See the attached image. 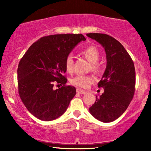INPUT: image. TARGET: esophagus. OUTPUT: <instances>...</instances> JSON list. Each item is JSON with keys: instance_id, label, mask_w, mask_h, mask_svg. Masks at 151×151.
Instances as JSON below:
<instances>
[{"instance_id": "esophagus-1", "label": "esophagus", "mask_w": 151, "mask_h": 151, "mask_svg": "<svg viewBox=\"0 0 151 151\" xmlns=\"http://www.w3.org/2000/svg\"><path fill=\"white\" fill-rule=\"evenodd\" d=\"M77 92L78 93H80V94H85L86 93V91H84V90H82L81 89H79V88H77Z\"/></svg>"}]
</instances>
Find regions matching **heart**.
Returning a JSON list of instances; mask_svg holds the SVG:
<instances>
[{
    "mask_svg": "<svg viewBox=\"0 0 151 151\" xmlns=\"http://www.w3.org/2000/svg\"><path fill=\"white\" fill-rule=\"evenodd\" d=\"M81 55L85 58L88 61L90 62L89 70L93 72L99 73L102 70L101 65L98 62L100 58V52L98 48L95 46H89L84 48L81 52ZM65 70L68 73H71L73 71L74 60L71 55H68L65 61ZM95 81V78L91 74L82 75L78 74L70 79V83L72 85L77 86L79 88H87L89 85Z\"/></svg>",
    "mask_w": 151,
    "mask_h": 151,
    "instance_id": "1",
    "label": "heart"
}]
</instances>
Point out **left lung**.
Masks as SVG:
<instances>
[{
  "label": "left lung",
  "mask_w": 151,
  "mask_h": 151,
  "mask_svg": "<svg viewBox=\"0 0 151 151\" xmlns=\"http://www.w3.org/2000/svg\"><path fill=\"white\" fill-rule=\"evenodd\" d=\"M88 37L99 42L106 54V68L99 88H104L101 96L89 108L93 117L102 122L115 121L128 108L135 93L136 71L133 62L124 46L106 34L88 33Z\"/></svg>",
  "instance_id": "8db88e82"
}]
</instances>
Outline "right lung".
<instances>
[{
  "mask_svg": "<svg viewBox=\"0 0 151 151\" xmlns=\"http://www.w3.org/2000/svg\"><path fill=\"white\" fill-rule=\"evenodd\" d=\"M81 40H86L82 34L45 36L34 42L20 60L18 67L19 95L26 109L37 119H58L75 96V87L66 85L65 61ZM55 83L63 86L54 90Z\"/></svg>",
  "mask_w": 151,
  "mask_h": 151,
  "instance_id": "obj_1",
  "label": "right lung"
}]
</instances>
